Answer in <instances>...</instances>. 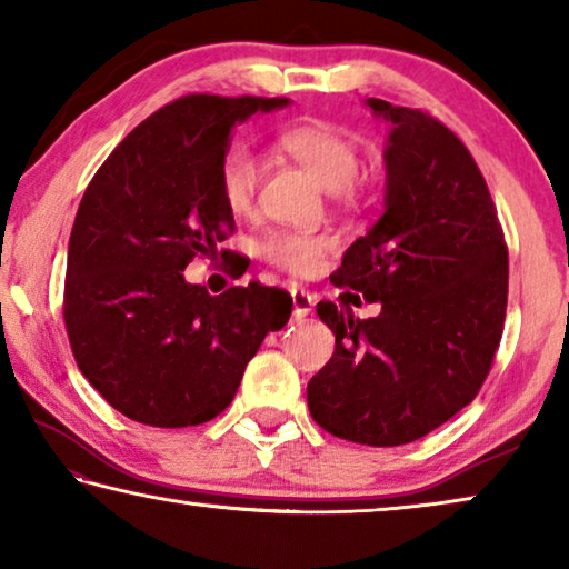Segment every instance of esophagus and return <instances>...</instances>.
<instances>
[{
	"mask_svg": "<svg viewBox=\"0 0 569 569\" xmlns=\"http://www.w3.org/2000/svg\"><path fill=\"white\" fill-rule=\"evenodd\" d=\"M312 312V295L302 287H292V316L302 320Z\"/></svg>",
	"mask_w": 569,
	"mask_h": 569,
	"instance_id": "34e87169",
	"label": "esophagus"
}]
</instances>
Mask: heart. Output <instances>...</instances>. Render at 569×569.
<instances>
[{"mask_svg":"<svg viewBox=\"0 0 569 569\" xmlns=\"http://www.w3.org/2000/svg\"><path fill=\"white\" fill-rule=\"evenodd\" d=\"M279 146L331 192H343L359 177L361 156L357 141L346 130L328 122H305V126L287 128L279 133ZM259 179V156L246 146L230 148L220 167V197L233 216L251 212L257 202ZM328 249H331L328 238L310 233H269L261 243V253L271 264L292 274H312Z\"/></svg>","mask_w":569,"mask_h":569,"instance_id":"1","label":"heart"}]
</instances>
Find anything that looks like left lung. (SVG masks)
Instances as JSON below:
<instances>
[{
    "label": "left lung",
    "instance_id": "8db88e82",
    "mask_svg": "<svg viewBox=\"0 0 569 569\" xmlns=\"http://www.w3.org/2000/svg\"><path fill=\"white\" fill-rule=\"evenodd\" d=\"M365 104L390 122L385 212L331 282L382 310L357 318L349 305L318 302L336 349L308 382V408L339 439L400 447L447 423L488 377L503 336L508 249L465 143L421 110Z\"/></svg>",
    "mask_w": 569,
    "mask_h": 569
}]
</instances>
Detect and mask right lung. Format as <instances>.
I'll return each instance as SVG.
<instances>
[{"label": "right lung", "mask_w": 569, "mask_h": 569, "mask_svg": "<svg viewBox=\"0 0 569 569\" xmlns=\"http://www.w3.org/2000/svg\"><path fill=\"white\" fill-rule=\"evenodd\" d=\"M284 97L189 94L146 118L110 153L69 238L63 320L73 359L122 416L200 426L230 406L269 331L290 320L274 287L212 295L182 271L233 230L220 167L233 128ZM226 257V251H223Z\"/></svg>", "instance_id": "right-lung-1"}]
</instances>
